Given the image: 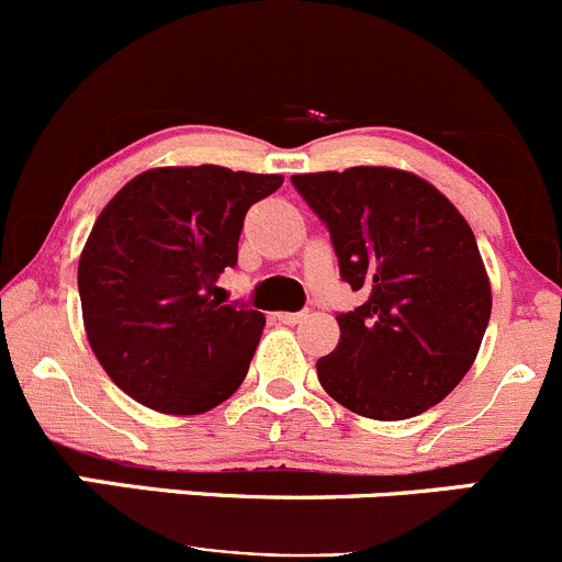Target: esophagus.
I'll return each instance as SVG.
<instances>
[{"label": "esophagus", "mask_w": 562, "mask_h": 562, "mask_svg": "<svg viewBox=\"0 0 562 562\" xmlns=\"http://www.w3.org/2000/svg\"><path fill=\"white\" fill-rule=\"evenodd\" d=\"M308 316V311H283V314H279V322L283 324H300Z\"/></svg>", "instance_id": "1"}]
</instances>
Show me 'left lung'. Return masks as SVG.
<instances>
[{"mask_svg":"<svg viewBox=\"0 0 562 562\" xmlns=\"http://www.w3.org/2000/svg\"><path fill=\"white\" fill-rule=\"evenodd\" d=\"M292 183L327 224L340 279L366 297L338 314V346L316 362L324 392L381 422L441 403L471 370L493 311L465 218L395 167L308 172Z\"/></svg>","mask_w":562,"mask_h":562,"instance_id":"left-lung-1","label":"left lung"}]
</instances>
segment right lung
<instances>
[{"label": "right lung", "mask_w": 562, "mask_h": 562, "mask_svg": "<svg viewBox=\"0 0 562 562\" xmlns=\"http://www.w3.org/2000/svg\"><path fill=\"white\" fill-rule=\"evenodd\" d=\"M281 176L218 165L132 178L94 222L78 265L89 344L115 386L161 414H202L246 379L265 316L222 305L248 207Z\"/></svg>", "instance_id": "right-lung-1"}]
</instances>
